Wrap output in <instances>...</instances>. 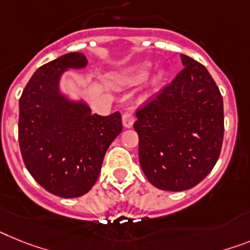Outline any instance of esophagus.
<instances>
[{"label":"esophagus","instance_id":"1","mask_svg":"<svg viewBox=\"0 0 250 250\" xmlns=\"http://www.w3.org/2000/svg\"><path fill=\"white\" fill-rule=\"evenodd\" d=\"M122 122H123V127L125 128H131L133 125V122H135V115L132 113H125L123 117H122Z\"/></svg>","mask_w":250,"mask_h":250}]
</instances>
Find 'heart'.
Returning <instances> with one entry per match:
<instances>
[{
	"mask_svg": "<svg viewBox=\"0 0 250 250\" xmlns=\"http://www.w3.org/2000/svg\"><path fill=\"white\" fill-rule=\"evenodd\" d=\"M151 70V63L146 62V63L138 64V66L133 67L128 72L123 73L121 76L115 79V83L119 86H133L137 83H142L146 77H147L148 72ZM163 77V71L157 72L156 80H160Z\"/></svg>",
	"mask_w": 250,
	"mask_h": 250,
	"instance_id": "obj_1",
	"label": "heart"
}]
</instances>
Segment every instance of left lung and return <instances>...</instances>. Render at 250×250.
I'll return each instance as SVG.
<instances>
[{"mask_svg": "<svg viewBox=\"0 0 250 250\" xmlns=\"http://www.w3.org/2000/svg\"><path fill=\"white\" fill-rule=\"evenodd\" d=\"M183 70L136 112L138 159L159 189L193 188L212 170L224 140V103L207 68L180 54Z\"/></svg>", "mask_w": 250, "mask_h": 250, "instance_id": "1", "label": "left lung"}]
</instances>
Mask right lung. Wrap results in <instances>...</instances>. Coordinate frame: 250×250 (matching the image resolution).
I'll return each instance as SVG.
<instances>
[{
  "instance_id": "right-lung-1",
  "label": "right lung",
  "mask_w": 250,
  "mask_h": 250,
  "mask_svg": "<svg viewBox=\"0 0 250 250\" xmlns=\"http://www.w3.org/2000/svg\"><path fill=\"white\" fill-rule=\"evenodd\" d=\"M83 53L71 52L39 67L19 102V145L31 177L48 192L76 198L89 192L106 150L122 132L121 113L93 114L83 102L60 91L66 70L85 68Z\"/></svg>"
}]
</instances>
